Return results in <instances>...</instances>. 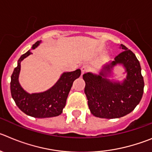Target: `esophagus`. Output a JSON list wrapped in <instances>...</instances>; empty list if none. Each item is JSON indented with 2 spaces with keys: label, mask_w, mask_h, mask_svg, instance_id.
I'll return each mask as SVG.
<instances>
[{
  "label": "esophagus",
  "mask_w": 152,
  "mask_h": 152,
  "mask_svg": "<svg viewBox=\"0 0 152 152\" xmlns=\"http://www.w3.org/2000/svg\"><path fill=\"white\" fill-rule=\"evenodd\" d=\"M80 70H81L82 74L85 73V72H88V71L90 70V66H89V65H83V66L81 67V69H80Z\"/></svg>",
  "instance_id": "1"
}]
</instances>
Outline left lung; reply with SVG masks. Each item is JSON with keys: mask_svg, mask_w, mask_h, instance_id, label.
<instances>
[{"mask_svg": "<svg viewBox=\"0 0 152 152\" xmlns=\"http://www.w3.org/2000/svg\"><path fill=\"white\" fill-rule=\"evenodd\" d=\"M123 50L115 60L104 65L99 75L87 72L83 75L84 93L92 115L101 118H119L130 113L140 103L144 91L141 66L136 55L121 44ZM122 64L127 77L122 82L107 78L113 68Z\"/></svg>", "mask_w": 152, "mask_h": 152, "instance_id": "obj_1", "label": "left lung"}]
</instances>
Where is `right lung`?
<instances>
[{"mask_svg": "<svg viewBox=\"0 0 152 152\" xmlns=\"http://www.w3.org/2000/svg\"><path fill=\"white\" fill-rule=\"evenodd\" d=\"M41 41H37L31 49L34 50ZM31 54L28 50L21 56L17 67L11 75L10 91L12 99L19 109L31 117L37 118H52L61 115L73 82L80 77V69L71 72H64L58 81L51 88L42 93H30L25 91L19 82L21 62Z\"/></svg>", "mask_w": 152, "mask_h": 152, "instance_id": "right-lung-1", "label": "right lung"}]
</instances>
